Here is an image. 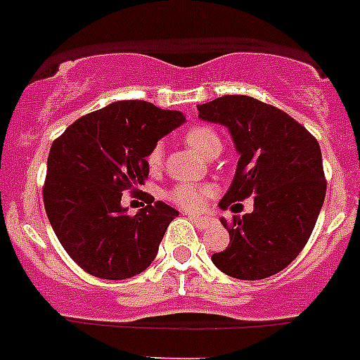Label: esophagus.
I'll list each match as a JSON object with an SVG mask.
<instances>
[{
	"instance_id": "34e87169",
	"label": "esophagus",
	"mask_w": 360,
	"mask_h": 360,
	"mask_svg": "<svg viewBox=\"0 0 360 360\" xmlns=\"http://www.w3.org/2000/svg\"><path fill=\"white\" fill-rule=\"evenodd\" d=\"M191 221H195V225L198 229H207L211 225V218H205V216H195V214H189Z\"/></svg>"
}]
</instances>
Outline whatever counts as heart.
<instances>
[{
    "instance_id": "1",
    "label": "heart",
    "mask_w": 360,
    "mask_h": 360,
    "mask_svg": "<svg viewBox=\"0 0 360 360\" xmlns=\"http://www.w3.org/2000/svg\"><path fill=\"white\" fill-rule=\"evenodd\" d=\"M186 142L189 148L195 149L200 157L209 158L214 153H219L221 149V141L218 133L207 126H195L186 133ZM162 164V144L153 146L151 151L148 153V165L151 169H157ZM216 187L211 184H196L186 182L178 184L176 187L167 193V198L178 205V207L187 209V211H200L207 203L211 196H214Z\"/></svg>"
}]
</instances>
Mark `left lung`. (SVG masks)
Listing matches in <instances>:
<instances>
[{
	"mask_svg": "<svg viewBox=\"0 0 360 360\" xmlns=\"http://www.w3.org/2000/svg\"><path fill=\"white\" fill-rule=\"evenodd\" d=\"M198 117L229 129L236 174L219 207L254 198V211L221 218L231 243L211 259L236 279H265L290 265L317 221L326 180L319 142L279 108L249 95H224L200 104Z\"/></svg>",
	"mask_w": 360,
	"mask_h": 360,
	"instance_id": "left-lung-1",
	"label": "left lung"
}]
</instances>
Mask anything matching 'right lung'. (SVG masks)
I'll use <instances>...</instances> for the list:
<instances>
[{
    "instance_id": "right-lung-1",
    "label": "right lung",
    "mask_w": 360,
    "mask_h": 360,
    "mask_svg": "<svg viewBox=\"0 0 360 360\" xmlns=\"http://www.w3.org/2000/svg\"><path fill=\"white\" fill-rule=\"evenodd\" d=\"M182 111L117 101L77 119L56 139L43 202L57 240L88 274L128 279L151 265L176 209L149 202L129 216L122 191L144 186L148 153L182 126Z\"/></svg>"
}]
</instances>
